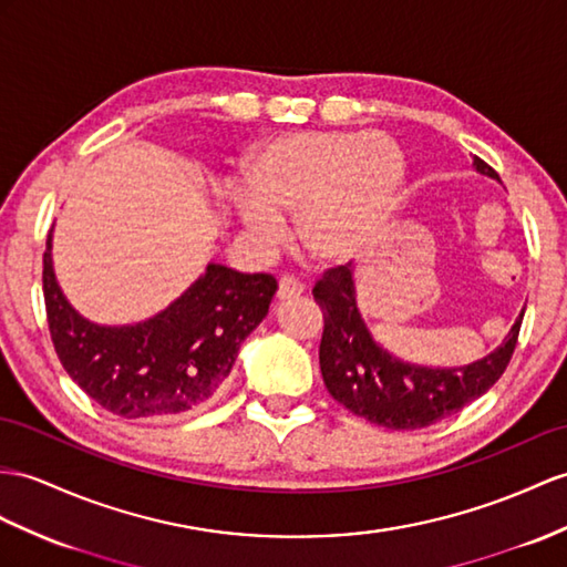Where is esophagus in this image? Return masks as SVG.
<instances>
[{
  "label": "esophagus",
  "instance_id": "esophagus-1",
  "mask_svg": "<svg viewBox=\"0 0 567 567\" xmlns=\"http://www.w3.org/2000/svg\"><path fill=\"white\" fill-rule=\"evenodd\" d=\"M302 291H306V286H302L296 276H288L284 274L279 279V300H291V298H298Z\"/></svg>",
  "mask_w": 567,
  "mask_h": 567
}]
</instances>
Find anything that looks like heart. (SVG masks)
Wrapping results in <instances>:
<instances>
[{"instance_id": "1", "label": "heart", "mask_w": 567, "mask_h": 567, "mask_svg": "<svg viewBox=\"0 0 567 567\" xmlns=\"http://www.w3.org/2000/svg\"><path fill=\"white\" fill-rule=\"evenodd\" d=\"M402 179V151L384 134H286L247 161L238 214L259 240L279 236L281 218L293 216L300 250L327 265L351 257L375 236Z\"/></svg>"}]
</instances>
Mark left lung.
<instances>
[{
  "mask_svg": "<svg viewBox=\"0 0 567 567\" xmlns=\"http://www.w3.org/2000/svg\"><path fill=\"white\" fill-rule=\"evenodd\" d=\"M474 165L478 173L498 177L478 156ZM312 296L324 317L320 368L327 392L355 416L392 431H421L486 394L515 353L524 317L522 312L507 339L483 361L435 370L402 363L378 347L358 312L349 265L327 269L315 281Z\"/></svg>",
  "mask_w": 567,
  "mask_h": 567,
  "instance_id": "1",
  "label": "left lung"
}]
</instances>
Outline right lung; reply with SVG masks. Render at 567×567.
<instances>
[{
  "label": "right lung",
  "mask_w": 567,
  "mask_h": 567,
  "mask_svg": "<svg viewBox=\"0 0 567 567\" xmlns=\"http://www.w3.org/2000/svg\"><path fill=\"white\" fill-rule=\"evenodd\" d=\"M43 255L50 339L66 375L122 419H158L199 409L236 363L240 343L265 320L271 274L209 265L171 308L134 327L93 324L64 300Z\"/></svg>",
  "instance_id": "1"
}]
</instances>
